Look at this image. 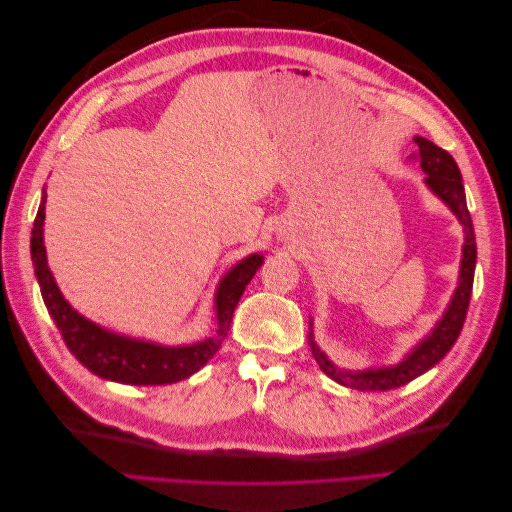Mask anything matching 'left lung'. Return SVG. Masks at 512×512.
<instances>
[{
  "label": "left lung",
  "instance_id": "1",
  "mask_svg": "<svg viewBox=\"0 0 512 512\" xmlns=\"http://www.w3.org/2000/svg\"><path fill=\"white\" fill-rule=\"evenodd\" d=\"M414 143L418 145V151L412 153V160L421 164V168L427 173L425 181L429 188L436 192L444 203L453 209V213L463 224V232H466V243H463V260H461V273H459V286L455 290V297L448 305L444 318L438 322V327L418 344V348L406 356L404 361L395 367H384L374 371H344L337 369L324 354L312 337V331L307 335L309 348H312L314 359L318 367L327 374L331 380L350 386L356 391H391L397 386H404L425 374L427 369L436 365L442 356L453 348L457 337L466 322L468 305L472 297V284H474V267H476V237H474V224L470 218V211L466 205V192H463L461 173L453 160V156L442 147L433 145L423 136H416ZM312 324V322H309Z\"/></svg>",
  "mask_w": 512,
  "mask_h": 512
}]
</instances>
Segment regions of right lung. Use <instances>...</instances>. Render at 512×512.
Instances as JSON below:
<instances>
[{"label":"right lung","instance_id":"add662e5","mask_svg":"<svg viewBox=\"0 0 512 512\" xmlns=\"http://www.w3.org/2000/svg\"><path fill=\"white\" fill-rule=\"evenodd\" d=\"M44 203L46 196H42V203L38 207V215L32 228V260L44 305L49 309L51 318L55 320L68 350L79 359V363H83L89 371H94L96 376L104 380L138 386L173 384L190 378L200 367L207 365V361L220 350L224 337L228 335L232 312H235L245 286L250 284L254 273L262 265L260 254H252L241 260L239 265L220 282L218 297H215L218 333L213 337L194 346L181 348L136 342V339L121 337L96 327L94 322H89L81 314H76L66 303V299L61 297L53 275L49 267H46V250L42 239Z\"/></svg>","mask_w":512,"mask_h":512}]
</instances>
